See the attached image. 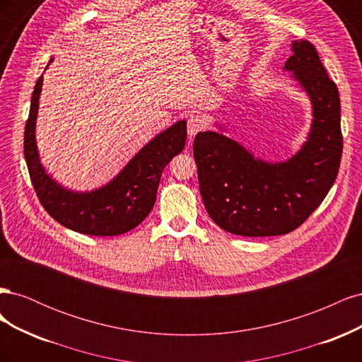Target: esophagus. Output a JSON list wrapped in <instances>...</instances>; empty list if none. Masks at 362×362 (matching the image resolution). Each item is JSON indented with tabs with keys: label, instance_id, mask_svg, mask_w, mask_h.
<instances>
[{
	"label": "esophagus",
	"instance_id": "obj_1",
	"mask_svg": "<svg viewBox=\"0 0 362 362\" xmlns=\"http://www.w3.org/2000/svg\"><path fill=\"white\" fill-rule=\"evenodd\" d=\"M205 127H206V120L202 116H199V115H190L189 116V119H187V133H189L190 139L198 134L199 131L205 129Z\"/></svg>",
	"mask_w": 362,
	"mask_h": 362
}]
</instances>
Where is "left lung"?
Listing matches in <instances>:
<instances>
[{
  "instance_id": "8db88e82",
  "label": "left lung",
  "mask_w": 362,
  "mask_h": 362,
  "mask_svg": "<svg viewBox=\"0 0 362 362\" xmlns=\"http://www.w3.org/2000/svg\"><path fill=\"white\" fill-rule=\"evenodd\" d=\"M284 69L310 96L308 139L287 161L255 158L216 131L196 134L193 156L208 214L225 231L245 237L282 235L300 226L335 182L343 152L339 95L311 42L294 40Z\"/></svg>"
}]
</instances>
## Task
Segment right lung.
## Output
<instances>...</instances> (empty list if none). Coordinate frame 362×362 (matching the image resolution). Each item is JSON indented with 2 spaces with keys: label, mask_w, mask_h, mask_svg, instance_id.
Instances as JSON below:
<instances>
[{
  "label": "right lung",
  "mask_w": 362,
  "mask_h": 362,
  "mask_svg": "<svg viewBox=\"0 0 362 362\" xmlns=\"http://www.w3.org/2000/svg\"><path fill=\"white\" fill-rule=\"evenodd\" d=\"M42 81L43 75L39 76L31 95L24 133L27 168L42 206L54 221L75 233L108 237L131 231L144 222L154 206L163 169L184 149L187 122L178 120L157 134L103 187L92 192H72L54 181L39 158L36 119Z\"/></svg>",
  "instance_id": "add662e5"
}]
</instances>
